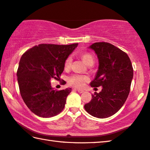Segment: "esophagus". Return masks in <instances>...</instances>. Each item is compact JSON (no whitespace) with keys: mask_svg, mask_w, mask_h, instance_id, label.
<instances>
[{"mask_svg":"<svg viewBox=\"0 0 150 150\" xmlns=\"http://www.w3.org/2000/svg\"><path fill=\"white\" fill-rule=\"evenodd\" d=\"M77 91L78 92H79V93H83V92H84V90L81 89V88H77Z\"/></svg>","mask_w":150,"mask_h":150,"instance_id":"esophagus-1","label":"esophagus"}]
</instances>
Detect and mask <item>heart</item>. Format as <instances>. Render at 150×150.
Returning a JSON list of instances; mask_svg holds the SVG:
<instances>
[{"label": "heart", "mask_w": 150, "mask_h": 150, "mask_svg": "<svg viewBox=\"0 0 150 150\" xmlns=\"http://www.w3.org/2000/svg\"><path fill=\"white\" fill-rule=\"evenodd\" d=\"M83 60L86 65L89 64L91 62H94V58L91 54L89 53H84L81 56ZM71 64V58L68 57L65 61L64 67L65 69H69ZM89 81V78L87 76L81 75L78 74H74L71 75L68 78V84L70 85H72L77 88H81L83 87L86 82H88Z\"/></svg>", "instance_id": "obj_1"}]
</instances>
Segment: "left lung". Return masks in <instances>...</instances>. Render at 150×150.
<instances>
[{
    "label": "left lung",
    "instance_id": "obj_1",
    "mask_svg": "<svg viewBox=\"0 0 150 150\" xmlns=\"http://www.w3.org/2000/svg\"><path fill=\"white\" fill-rule=\"evenodd\" d=\"M98 59V69L92 87L102 86L99 93L92 95L84 105L90 115L107 118L120 110L129 96L133 78V68L127 54L108 42H95L90 46Z\"/></svg>",
    "mask_w": 150,
    "mask_h": 150
}]
</instances>
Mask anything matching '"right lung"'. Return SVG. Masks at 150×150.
Instances as JSON below:
<instances>
[{
    "label": "right lung",
    "instance_id": "obj_1",
    "mask_svg": "<svg viewBox=\"0 0 150 150\" xmlns=\"http://www.w3.org/2000/svg\"><path fill=\"white\" fill-rule=\"evenodd\" d=\"M77 46L40 44L21 57L17 71L19 88L23 102L35 115L51 117L64 110L71 88L56 91L50 81L59 79L65 61Z\"/></svg>",
    "mask_w": 150,
    "mask_h": 150
}]
</instances>
